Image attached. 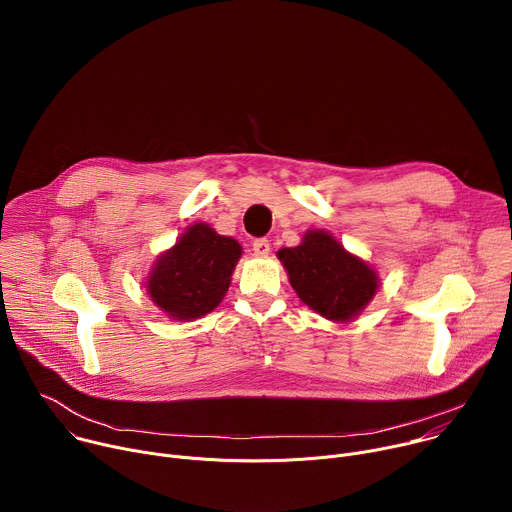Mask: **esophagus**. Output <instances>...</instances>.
Instances as JSON below:
<instances>
[{"label": "esophagus", "mask_w": 512, "mask_h": 512, "mask_svg": "<svg viewBox=\"0 0 512 512\" xmlns=\"http://www.w3.org/2000/svg\"><path fill=\"white\" fill-rule=\"evenodd\" d=\"M271 251V243L267 239H255L253 241V253L255 257H267Z\"/></svg>", "instance_id": "esophagus-1"}]
</instances>
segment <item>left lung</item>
Segmentation results:
<instances>
[{
    "instance_id": "8db88e82",
    "label": "left lung",
    "mask_w": 512,
    "mask_h": 512,
    "mask_svg": "<svg viewBox=\"0 0 512 512\" xmlns=\"http://www.w3.org/2000/svg\"><path fill=\"white\" fill-rule=\"evenodd\" d=\"M298 298L322 318L346 324L362 314L377 296V269L324 229H310L298 247L277 251Z\"/></svg>"
}]
</instances>
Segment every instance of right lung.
<instances>
[{
	"mask_svg": "<svg viewBox=\"0 0 512 512\" xmlns=\"http://www.w3.org/2000/svg\"><path fill=\"white\" fill-rule=\"evenodd\" d=\"M241 255L243 247L233 237L198 221L158 255L145 289L170 320H198L223 302Z\"/></svg>",
	"mask_w": 512,
	"mask_h": 512,
	"instance_id": "right-lung-1",
	"label": "right lung"
}]
</instances>
